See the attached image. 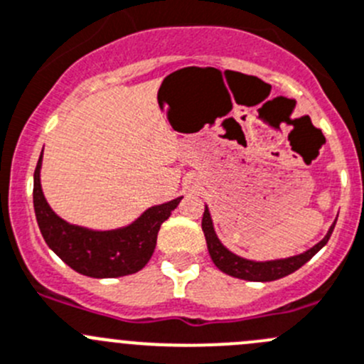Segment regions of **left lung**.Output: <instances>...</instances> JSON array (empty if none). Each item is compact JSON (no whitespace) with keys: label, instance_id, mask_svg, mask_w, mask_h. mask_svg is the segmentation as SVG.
I'll return each mask as SVG.
<instances>
[{"label":"left lung","instance_id":"8db88e82","mask_svg":"<svg viewBox=\"0 0 364 364\" xmlns=\"http://www.w3.org/2000/svg\"><path fill=\"white\" fill-rule=\"evenodd\" d=\"M334 224L331 225V229L327 231L326 238L322 242L316 243L315 247H311L306 252L299 254V256L287 257V259H276V261H250L243 259V257L236 256L231 250L225 249L220 243V240L217 238L213 229V222H211L210 211L208 208L204 210L203 215V231L206 236L208 243V252H210L211 259L217 264L218 270H222L224 274L232 277H238V279L245 281H259V283H267V281H276L281 279L284 276H290L291 272L299 270L304 263H308L327 242H329L331 235H333Z\"/></svg>","mask_w":364,"mask_h":364}]
</instances>
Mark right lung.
<instances>
[{
  "label": "right lung",
  "mask_w": 364,
  "mask_h": 364,
  "mask_svg": "<svg viewBox=\"0 0 364 364\" xmlns=\"http://www.w3.org/2000/svg\"><path fill=\"white\" fill-rule=\"evenodd\" d=\"M41 164L42 154L33 174V208L49 249L73 270L97 279L129 276L142 270L154 252L160 225L171 217L183 197L149 208L128 228L90 231L67 224L49 208L41 188Z\"/></svg>",
  "instance_id": "right-lung-1"
}]
</instances>
